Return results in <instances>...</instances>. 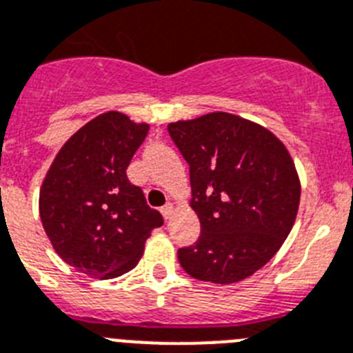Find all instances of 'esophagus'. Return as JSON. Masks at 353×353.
<instances>
[{"instance_id": "1", "label": "esophagus", "mask_w": 353, "mask_h": 353, "mask_svg": "<svg viewBox=\"0 0 353 353\" xmlns=\"http://www.w3.org/2000/svg\"><path fill=\"white\" fill-rule=\"evenodd\" d=\"M161 212H162V216H164L165 219L173 218V214H174V205H173V203H165V205L162 207V209H161Z\"/></svg>"}]
</instances>
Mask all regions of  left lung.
Wrapping results in <instances>:
<instances>
[{
	"label": "left lung",
	"mask_w": 353,
	"mask_h": 353,
	"mask_svg": "<svg viewBox=\"0 0 353 353\" xmlns=\"http://www.w3.org/2000/svg\"><path fill=\"white\" fill-rule=\"evenodd\" d=\"M189 162L200 239L179 250L192 279L236 284L284 245L300 205V176L288 148L259 123L209 112L168 125Z\"/></svg>",
	"instance_id": "left-lung-1"
}]
</instances>
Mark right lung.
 <instances>
[{"instance_id": "add662e5", "label": "right lung", "mask_w": 353, "mask_h": 353, "mask_svg": "<svg viewBox=\"0 0 353 353\" xmlns=\"http://www.w3.org/2000/svg\"><path fill=\"white\" fill-rule=\"evenodd\" d=\"M148 130L117 110L99 114L65 141L42 180L39 214L48 239L85 275L107 280L134 270L162 225L126 176Z\"/></svg>"}]
</instances>
